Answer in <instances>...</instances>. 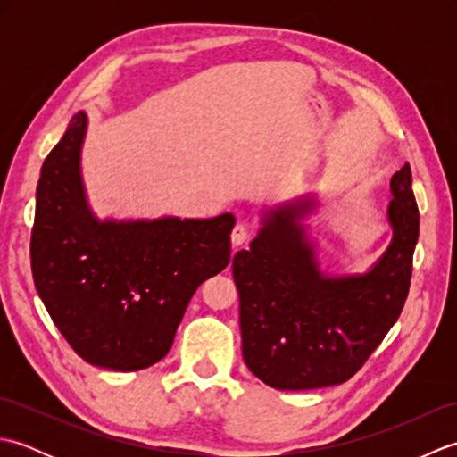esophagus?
<instances>
[{"label": "esophagus", "mask_w": 457, "mask_h": 457, "mask_svg": "<svg viewBox=\"0 0 457 457\" xmlns=\"http://www.w3.org/2000/svg\"><path fill=\"white\" fill-rule=\"evenodd\" d=\"M247 239H249V228L245 226V223H237L234 231H231V244L239 247V245H244Z\"/></svg>", "instance_id": "1"}]
</instances>
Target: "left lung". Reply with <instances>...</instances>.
<instances>
[{
	"mask_svg": "<svg viewBox=\"0 0 457 457\" xmlns=\"http://www.w3.org/2000/svg\"><path fill=\"white\" fill-rule=\"evenodd\" d=\"M393 239L365 273L326 275L303 220L316 198L263 212L249 249L234 257L241 349L249 371L278 391L352 378L399 320L409 295L420 213L409 162L393 174Z\"/></svg>",
	"mask_w": 457,
	"mask_h": 457,
	"instance_id": "obj_1",
	"label": "left lung"
}]
</instances>
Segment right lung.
<instances>
[{
	"label": "right lung",
	"mask_w": 457,
	"mask_h": 457,
	"mask_svg": "<svg viewBox=\"0 0 457 457\" xmlns=\"http://www.w3.org/2000/svg\"><path fill=\"white\" fill-rule=\"evenodd\" d=\"M79 112L37 184L31 269L54 326L84 361L139 371L169 353L192 295L229 263L234 213L98 220L82 182Z\"/></svg>",
	"instance_id": "right-lung-1"
}]
</instances>
